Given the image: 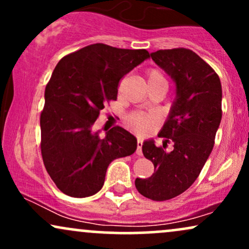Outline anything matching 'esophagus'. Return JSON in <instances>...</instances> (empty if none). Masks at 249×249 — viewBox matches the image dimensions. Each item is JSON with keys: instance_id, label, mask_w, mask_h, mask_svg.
Returning a JSON list of instances; mask_svg holds the SVG:
<instances>
[{"instance_id": "esophagus-1", "label": "esophagus", "mask_w": 249, "mask_h": 249, "mask_svg": "<svg viewBox=\"0 0 249 249\" xmlns=\"http://www.w3.org/2000/svg\"><path fill=\"white\" fill-rule=\"evenodd\" d=\"M142 139L138 138V141H137V150H136V153L138 154V156H142Z\"/></svg>"}]
</instances>
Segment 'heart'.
I'll list each match as a JSON object with an SVG mask.
<instances>
[{"label": "heart", "instance_id": "1", "mask_svg": "<svg viewBox=\"0 0 249 249\" xmlns=\"http://www.w3.org/2000/svg\"><path fill=\"white\" fill-rule=\"evenodd\" d=\"M148 85L150 84H165L167 85L166 78H165L164 73L161 72V70L157 69V68H151L147 70L146 73ZM157 117L153 113H147V112H132L130 115H127L126 122L127 126L132 128L136 132L142 133L146 132L148 128L151 127V125L156 122Z\"/></svg>", "mask_w": 249, "mask_h": 249}]
</instances>
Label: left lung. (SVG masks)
<instances>
[{"instance_id":"8db88e82","label":"left lung","mask_w":249,"mask_h":249,"mask_svg":"<svg viewBox=\"0 0 249 249\" xmlns=\"http://www.w3.org/2000/svg\"><path fill=\"white\" fill-rule=\"evenodd\" d=\"M151 57L176 82L177 99L159 133L166 138L164 145L156 146L153 141L142 144V153L153 162L154 173L147 179L137 178L134 185L142 196L164 201L196 181L212 152L222 116V90L218 73L192 50H158ZM170 140L174 150L166 153Z\"/></svg>"}]
</instances>
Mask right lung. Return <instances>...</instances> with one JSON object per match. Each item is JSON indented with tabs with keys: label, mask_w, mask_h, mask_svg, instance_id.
<instances>
[{
	"label": "right lung",
	"mask_w": 249,
	"mask_h": 249,
	"mask_svg": "<svg viewBox=\"0 0 249 249\" xmlns=\"http://www.w3.org/2000/svg\"><path fill=\"white\" fill-rule=\"evenodd\" d=\"M150 57L145 49L96 43L64 56L45 87L41 112L43 162L59 191L75 198L98 192L110 162L131 156L137 139L121 126L92 132L107 103L117 101L121 79Z\"/></svg>",
	"instance_id": "right-lung-1"
}]
</instances>
